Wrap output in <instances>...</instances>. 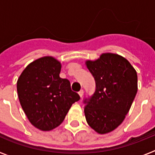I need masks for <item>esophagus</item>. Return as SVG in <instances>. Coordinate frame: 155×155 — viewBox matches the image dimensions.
I'll return each mask as SVG.
<instances>
[{"label": "esophagus", "instance_id": "1", "mask_svg": "<svg viewBox=\"0 0 155 155\" xmlns=\"http://www.w3.org/2000/svg\"><path fill=\"white\" fill-rule=\"evenodd\" d=\"M78 94H79V95H80L81 98H82V96H83V94H84V90L81 89L80 91H79V92H78Z\"/></svg>", "mask_w": 155, "mask_h": 155}]
</instances>
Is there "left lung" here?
I'll return each instance as SVG.
<instances>
[{
	"instance_id": "left-lung-1",
	"label": "left lung",
	"mask_w": 155,
	"mask_h": 155,
	"mask_svg": "<svg viewBox=\"0 0 155 155\" xmlns=\"http://www.w3.org/2000/svg\"><path fill=\"white\" fill-rule=\"evenodd\" d=\"M86 65L95 81L94 94L84 100L86 121L98 134H107L123 123L130 109L137 92V71L127 59L110 53Z\"/></svg>"
}]
</instances>
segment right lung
I'll return each instance as SVG.
<instances>
[{
  "mask_svg": "<svg viewBox=\"0 0 155 155\" xmlns=\"http://www.w3.org/2000/svg\"><path fill=\"white\" fill-rule=\"evenodd\" d=\"M61 64L52 57L35 60L17 81L19 102L29 122L42 131L62 124L72 104L80 96L68 79L60 78Z\"/></svg>",
  "mask_w": 155,
  "mask_h": 155,
  "instance_id": "obj_1",
  "label": "right lung"
}]
</instances>
